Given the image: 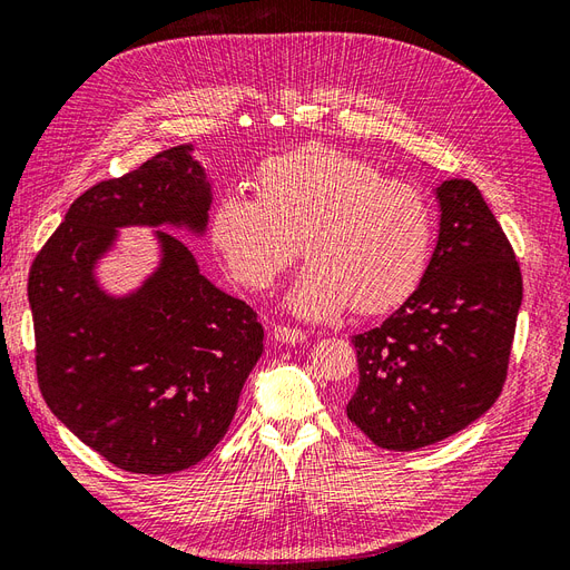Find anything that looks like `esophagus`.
Listing matches in <instances>:
<instances>
[{
	"label": "esophagus",
	"instance_id": "esophagus-1",
	"mask_svg": "<svg viewBox=\"0 0 570 570\" xmlns=\"http://www.w3.org/2000/svg\"><path fill=\"white\" fill-rule=\"evenodd\" d=\"M271 335L275 342H281V344H299L306 337L299 327H289V325H273Z\"/></svg>",
	"mask_w": 570,
	"mask_h": 570
}]
</instances>
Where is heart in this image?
I'll return each mask as SVG.
<instances>
[{
    "label": "heart",
    "instance_id": "heart-1",
    "mask_svg": "<svg viewBox=\"0 0 570 570\" xmlns=\"http://www.w3.org/2000/svg\"><path fill=\"white\" fill-rule=\"evenodd\" d=\"M254 193L220 197L209 218L212 245L239 285L273 287L304 245L312 262L287 295L302 318H333L350 306L361 316L385 314L421 287L435 214L413 183L314 145L266 161Z\"/></svg>",
    "mask_w": 570,
    "mask_h": 570
}]
</instances>
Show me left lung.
I'll return each instance as SVG.
<instances>
[{"mask_svg":"<svg viewBox=\"0 0 570 570\" xmlns=\"http://www.w3.org/2000/svg\"><path fill=\"white\" fill-rule=\"evenodd\" d=\"M440 235L421 287L354 335L350 421L377 446L413 452L485 413L507 381L523 278L513 247L471 180L438 189Z\"/></svg>","mask_w":570,"mask_h":570,"instance_id":"left-lung-1","label":"left lung"}]
</instances>
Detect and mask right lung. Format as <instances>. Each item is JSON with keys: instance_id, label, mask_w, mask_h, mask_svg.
Here are the masks:
<instances>
[{"instance_id": "obj_1", "label": "right lung", "mask_w": 570, "mask_h": 570, "mask_svg": "<svg viewBox=\"0 0 570 570\" xmlns=\"http://www.w3.org/2000/svg\"><path fill=\"white\" fill-rule=\"evenodd\" d=\"M209 206L212 185L193 145L170 147L82 193L28 275L47 406L130 473H178L209 454L264 352L254 308L206 281L170 233L157 230L159 268L130 295L114 297L95 278L118 228L202 235Z\"/></svg>"}]
</instances>
